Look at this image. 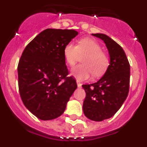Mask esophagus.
Returning a JSON list of instances; mask_svg holds the SVG:
<instances>
[{"mask_svg":"<svg viewBox=\"0 0 147 147\" xmlns=\"http://www.w3.org/2000/svg\"><path fill=\"white\" fill-rule=\"evenodd\" d=\"M77 86H78V88H81V87H82L81 83L79 82H77Z\"/></svg>","mask_w":147,"mask_h":147,"instance_id":"obj_1","label":"esophagus"}]
</instances>
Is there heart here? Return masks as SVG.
Listing matches in <instances>:
<instances>
[{
	"mask_svg": "<svg viewBox=\"0 0 147 147\" xmlns=\"http://www.w3.org/2000/svg\"><path fill=\"white\" fill-rule=\"evenodd\" d=\"M63 55L67 65L74 66L80 57H83V65H77L71 70V75L78 81L88 80L92 74L102 75L109 65L108 56L102 51L101 45L90 38L81 39L75 45L69 42L65 46Z\"/></svg>",
	"mask_w": 147,
	"mask_h": 147,
	"instance_id": "obj_1",
	"label": "heart"
}]
</instances>
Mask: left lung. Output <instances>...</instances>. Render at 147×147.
I'll list each match as a JSON object with an SVG mask.
<instances>
[{
	"mask_svg": "<svg viewBox=\"0 0 147 147\" xmlns=\"http://www.w3.org/2000/svg\"><path fill=\"white\" fill-rule=\"evenodd\" d=\"M92 35L103 40L110 60L107 71L98 81L82 85L86 93L83 112L90 120L102 121L113 116L127 98L130 66L124 51L117 42L104 34Z\"/></svg>",
	"mask_w": 147,
	"mask_h": 147,
	"instance_id": "left-lung-1",
	"label": "left lung"
}]
</instances>
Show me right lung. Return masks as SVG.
<instances>
[{
    "label": "right lung",
    "mask_w": 147,
    "mask_h": 147,
    "mask_svg": "<svg viewBox=\"0 0 147 147\" xmlns=\"http://www.w3.org/2000/svg\"><path fill=\"white\" fill-rule=\"evenodd\" d=\"M77 34L75 30L47 28L36 36L22 54L18 66L20 97L26 107L39 119L52 120L60 116L77 88L76 80L67 77L63 55L65 46Z\"/></svg>",
    "instance_id": "obj_1"
}]
</instances>
